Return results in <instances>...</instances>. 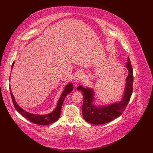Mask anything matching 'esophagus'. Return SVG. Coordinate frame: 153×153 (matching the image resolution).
Returning a JSON list of instances; mask_svg holds the SVG:
<instances>
[{"mask_svg": "<svg viewBox=\"0 0 153 153\" xmlns=\"http://www.w3.org/2000/svg\"><path fill=\"white\" fill-rule=\"evenodd\" d=\"M82 77H83V73L82 72H79V73H77L76 76V77H75V79L76 81H78L79 80H81L82 79Z\"/></svg>", "mask_w": 153, "mask_h": 153, "instance_id": "1", "label": "esophagus"}]
</instances>
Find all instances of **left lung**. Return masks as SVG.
Returning <instances> with one entry per match:
<instances>
[{"label":"left lung","mask_w":153,"mask_h":153,"mask_svg":"<svg viewBox=\"0 0 153 153\" xmlns=\"http://www.w3.org/2000/svg\"><path fill=\"white\" fill-rule=\"evenodd\" d=\"M127 68L129 73L126 79V87L123 99L120 102L97 107L92 104L94 100L93 89L81 86H79L77 88L82 92L84 97L82 106V117L85 121L93 124H102L108 123L122 115L129 102L132 93L133 72L129 57H128Z\"/></svg>","instance_id":"left-lung-1"}]
</instances>
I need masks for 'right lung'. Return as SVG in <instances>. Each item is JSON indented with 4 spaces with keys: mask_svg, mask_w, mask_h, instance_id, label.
Instances as JSON below:
<instances>
[{
    "mask_svg": "<svg viewBox=\"0 0 153 153\" xmlns=\"http://www.w3.org/2000/svg\"><path fill=\"white\" fill-rule=\"evenodd\" d=\"M14 65V62L12 64V69L13 68ZM73 85L72 83H71L69 85H67L65 88V89L61 96L59 99L56 108L54 109L52 112L49 114L42 115H35V114L29 113L25 111L24 109L21 108L16 103L13 94L11 92V89H10V94L11 96V99L13 100V102L14 104L15 108L22 115V117H25L28 120L34 123L40 124V125H48V124L54 123L59 119L61 115V107H62L63 102L64 101V99L66 95L71 93L73 91Z\"/></svg>",
    "mask_w": 153,
    "mask_h": 153,
    "instance_id": "right-lung-1",
    "label": "right lung"
}]
</instances>
